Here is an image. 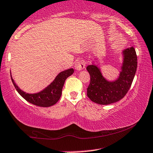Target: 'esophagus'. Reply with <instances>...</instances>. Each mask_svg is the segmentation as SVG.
<instances>
[{
  "mask_svg": "<svg viewBox=\"0 0 153 153\" xmlns=\"http://www.w3.org/2000/svg\"><path fill=\"white\" fill-rule=\"evenodd\" d=\"M85 67V62L82 60H78L75 62V68L76 71H82Z\"/></svg>",
  "mask_w": 153,
  "mask_h": 153,
  "instance_id": "obj_1",
  "label": "esophagus"
}]
</instances>
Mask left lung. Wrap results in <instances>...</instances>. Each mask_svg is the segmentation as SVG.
I'll list each match as a JSON object with an SVG mask.
<instances>
[{
  "mask_svg": "<svg viewBox=\"0 0 153 153\" xmlns=\"http://www.w3.org/2000/svg\"><path fill=\"white\" fill-rule=\"evenodd\" d=\"M123 62L117 80L108 81L102 76L97 65H90L86 69L91 75V82L87 88V95L93 102L109 105L123 98L131 86L137 70V55L133 47L123 51Z\"/></svg>",
  "mask_w": 153,
  "mask_h": 153,
  "instance_id": "left-lung-1",
  "label": "left lung"
}]
</instances>
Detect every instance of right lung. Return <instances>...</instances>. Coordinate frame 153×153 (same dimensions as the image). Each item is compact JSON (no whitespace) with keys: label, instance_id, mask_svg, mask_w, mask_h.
<instances>
[{"label":"right lung","instance_id":"obj_1","mask_svg":"<svg viewBox=\"0 0 153 153\" xmlns=\"http://www.w3.org/2000/svg\"><path fill=\"white\" fill-rule=\"evenodd\" d=\"M73 73H74V70L73 68L60 72L57 75L55 80L48 86H47L45 89H43L39 93H33V94H29V93H26L25 92L23 91L18 88L17 85L15 83L12 77L11 80L16 91L25 100L35 105L45 108V107L53 105L59 100L61 96L62 89L65 80L69 76H71ZM10 76H11V74H10Z\"/></svg>","mask_w":153,"mask_h":153}]
</instances>
